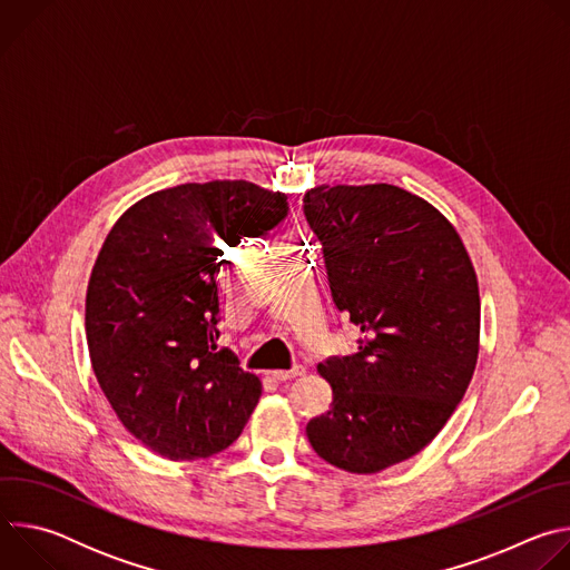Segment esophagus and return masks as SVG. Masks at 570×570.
<instances>
[{"mask_svg": "<svg viewBox=\"0 0 570 570\" xmlns=\"http://www.w3.org/2000/svg\"><path fill=\"white\" fill-rule=\"evenodd\" d=\"M306 370L302 367V365H297V367H293V370H275V372H271V376L275 379V381H279V383H286V381H291V379H297V376H302Z\"/></svg>", "mask_w": 570, "mask_h": 570, "instance_id": "esophagus-1", "label": "esophagus"}]
</instances>
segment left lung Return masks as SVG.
Listing matches in <instances>:
<instances>
[{
	"mask_svg": "<svg viewBox=\"0 0 570 570\" xmlns=\"http://www.w3.org/2000/svg\"><path fill=\"white\" fill-rule=\"evenodd\" d=\"M304 214L358 352L320 363L332 409L306 424L313 451L379 473L429 446L462 401L480 350V293L453 223L394 185H320Z\"/></svg>",
	"mask_w": 570,
	"mask_h": 570,
	"instance_id": "8db88e82",
	"label": "left lung"
}]
</instances>
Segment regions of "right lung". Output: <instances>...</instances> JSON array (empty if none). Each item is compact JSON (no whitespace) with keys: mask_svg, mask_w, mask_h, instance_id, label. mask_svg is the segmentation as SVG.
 <instances>
[{"mask_svg":"<svg viewBox=\"0 0 570 570\" xmlns=\"http://www.w3.org/2000/svg\"><path fill=\"white\" fill-rule=\"evenodd\" d=\"M286 214V194L248 180L187 183L137 200L108 232L86 295L90 361L119 422L161 458L220 453L255 411L259 376L216 345V273L223 246Z\"/></svg>","mask_w":570,"mask_h":570,"instance_id":"add662e5","label":"right lung"}]
</instances>
